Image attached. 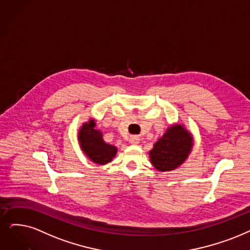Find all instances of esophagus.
Returning a JSON list of instances; mask_svg holds the SVG:
<instances>
[{
  "mask_svg": "<svg viewBox=\"0 0 250 250\" xmlns=\"http://www.w3.org/2000/svg\"><path fill=\"white\" fill-rule=\"evenodd\" d=\"M129 143L131 145H137L139 143V136L137 135H132L129 137Z\"/></svg>",
  "mask_w": 250,
  "mask_h": 250,
  "instance_id": "1",
  "label": "esophagus"
}]
</instances>
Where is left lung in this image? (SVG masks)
Masks as SVG:
<instances>
[{"label": "left lung", "instance_id": "obj_1", "mask_svg": "<svg viewBox=\"0 0 250 250\" xmlns=\"http://www.w3.org/2000/svg\"><path fill=\"white\" fill-rule=\"evenodd\" d=\"M193 146L191 133L182 125H173L149 151L152 164L160 171H169L181 165L188 158Z\"/></svg>", "mask_w": 250, "mask_h": 250}]
</instances>
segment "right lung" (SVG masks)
Segmentation results:
<instances>
[{"label": "right lung", "instance_id": "1", "mask_svg": "<svg viewBox=\"0 0 250 250\" xmlns=\"http://www.w3.org/2000/svg\"><path fill=\"white\" fill-rule=\"evenodd\" d=\"M94 120L82 126L79 132L80 146L91 161L104 165L112 161L117 153V148L114 146L105 144L103 139V134L94 129Z\"/></svg>", "mask_w": 250, "mask_h": 250}]
</instances>
